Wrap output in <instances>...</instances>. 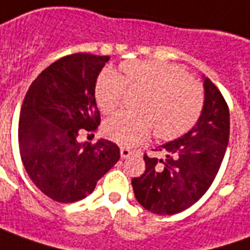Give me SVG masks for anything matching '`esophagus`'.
<instances>
[{
    "mask_svg": "<svg viewBox=\"0 0 250 250\" xmlns=\"http://www.w3.org/2000/svg\"><path fill=\"white\" fill-rule=\"evenodd\" d=\"M120 152H121L122 159H128V157L132 155V150L129 149V148H126V146H121Z\"/></svg>",
    "mask_w": 250,
    "mask_h": 250,
    "instance_id": "34e87169",
    "label": "esophagus"
}]
</instances>
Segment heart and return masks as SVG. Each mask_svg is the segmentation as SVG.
Listing matches in <instances>:
<instances>
[{
    "instance_id": "heart-1",
    "label": "heart",
    "mask_w": 250,
    "mask_h": 250,
    "mask_svg": "<svg viewBox=\"0 0 250 250\" xmlns=\"http://www.w3.org/2000/svg\"><path fill=\"white\" fill-rule=\"evenodd\" d=\"M124 78L113 68L101 72L94 95L100 110L111 114L121 106L126 84L145 94L140 111H122L104 125L107 139L124 146H133L148 139L155 128L160 140H173L188 132L203 109L205 94L198 82L178 65L159 60H133L121 64Z\"/></svg>"
}]
</instances>
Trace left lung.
Masks as SVG:
<instances>
[{
	"label": "left lung",
	"mask_w": 250,
	"mask_h": 250,
	"mask_svg": "<svg viewBox=\"0 0 250 250\" xmlns=\"http://www.w3.org/2000/svg\"><path fill=\"white\" fill-rule=\"evenodd\" d=\"M203 90V109L195 125L179 139L157 146L164 159L144 155V173L132 179L136 199L150 213L172 215L188 208L218 173L229 143V107L205 75Z\"/></svg>",
	"instance_id": "1"
}]
</instances>
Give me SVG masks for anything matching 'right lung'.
Returning <instances> with one entry per match:
<instances>
[{
	"instance_id": "add662e5",
	"label": "right lung",
	"mask_w": 250,
	"mask_h": 250,
	"mask_svg": "<svg viewBox=\"0 0 250 250\" xmlns=\"http://www.w3.org/2000/svg\"><path fill=\"white\" fill-rule=\"evenodd\" d=\"M109 56L74 54L56 60L32 82L20 111L22 164L39 190L60 203L90 195L120 160V148L101 139L79 143V130H97V78Z\"/></svg>"
}]
</instances>
